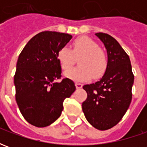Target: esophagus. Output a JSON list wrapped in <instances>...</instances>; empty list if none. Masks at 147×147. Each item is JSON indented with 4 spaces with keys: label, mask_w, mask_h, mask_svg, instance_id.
Wrapping results in <instances>:
<instances>
[{
    "label": "esophagus",
    "mask_w": 147,
    "mask_h": 147,
    "mask_svg": "<svg viewBox=\"0 0 147 147\" xmlns=\"http://www.w3.org/2000/svg\"><path fill=\"white\" fill-rule=\"evenodd\" d=\"M76 86L77 89H80V88L83 87V84H81V83H76Z\"/></svg>",
    "instance_id": "34e87169"
}]
</instances>
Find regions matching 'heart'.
Listing matches in <instances>:
<instances>
[{
  "instance_id": "1",
  "label": "heart",
  "mask_w": 147,
  "mask_h": 147,
  "mask_svg": "<svg viewBox=\"0 0 147 147\" xmlns=\"http://www.w3.org/2000/svg\"><path fill=\"white\" fill-rule=\"evenodd\" d=\"M80 67L67 71L64 76L74 81L83 82L94 78H100L106 71L108 60L105 52L99 48L98 45L88 37H80L72 43V50L64 46L59 50L57 59L64 70L69 69L79 58Z\"/></svg>"
}]
</instances>
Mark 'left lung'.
<instances>
[{
	"instance_id": "left-lung-1",
	"label": "left lung",
	"mask_w": 147,
	"mask_h": 147,
	"mask_svg": "<svg viewBox=\"0 0 147 147\" xmlns=\"http://www.w3.org/2000/svg\"><path fill=\"white\" fill-rule=\"evenodd\" d=\"M95 35L106 49L108 66L99 81L83 86L87 98L82 109L94 127L105 131L117 125L129 108L134 75L129 57L119 42L108 34Z\"/></svg>"
}]
</instances>
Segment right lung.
Listing matches in <instances>:
<instances>
[{
	"label": "right lung",
	"instance_id": "obj_1",
	"mask_svg": "<svg viewBox=\"0 0 147 147\" xmlns=\"http://www.w3.org/2000/svg\"><path fill=\"white\" fill-rule=\"evenodd\" d=\"M72 36L56 31H43L27 42L18 58L14 76L16 100L28 123L38 127L49 126L63 111L64 99L76 90L72 80L61 83L59 50Z\"/></svg>",
	"mask_w": 147,
	"mask_h": 147
}]
</instances>
